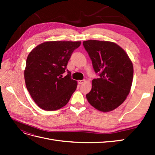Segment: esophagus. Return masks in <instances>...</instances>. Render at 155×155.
Masks as SVG:
<instances>
[{
    "label": "esophagus",
    "mask_w": 155,
    "mask_h": 155,
    "mask_svg": "<svg viewBox=\"0 0 155 155\" xmlns=\"http://www.w3.org/2000/svg\"><path fill=\"white\" fill-rule=\"evenodd\" d=\"M84 82H85V79H83V80H79V81H78V83H79V84H82V83H83Z\"/></svg>",
    "instance_id": "obj_1"
}]
</instances>
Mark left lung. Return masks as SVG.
<instances>
[{
	"label": "left lung",
	"mask_w": 155,
	"mask_h": 155,
	"mask_svg": "<svg viewBox=\"0 0 155 155\" xmlns=\"http://www.w3.org/2000/svg\"><path fill=\"white\" fill-rule=\"evenodd\" d=\"M83 45L99 76L92 80L87 99L100 111L114 110L129 94L133 78V63L125 51L112 42L88 40L83 41Z\"/></svg>",
	"instance_id": "obj_1"
}]
</instances>
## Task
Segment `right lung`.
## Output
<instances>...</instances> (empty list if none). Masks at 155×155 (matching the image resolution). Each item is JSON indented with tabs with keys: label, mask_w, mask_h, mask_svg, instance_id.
<instances>
[{
	"label": "right lung",
	"mask_w": 155,
	"mask_h": 155,
	"mask_svg": "<svg viewBox=\"0 0 155 155\" xmlns=\"http://www.w3.org/2000/svg\"><path fill=\"white\" fill-rule=\"evenodd\" d=\"M81 41H48L37 46L28 56L25 70L26 88L41 109L55 110L67 104L77 81L67 69L68 61ZM65 71L68 75L62 78Z\"/></svg>",
	"instance_id": "add662e5"
}]
</instances>
